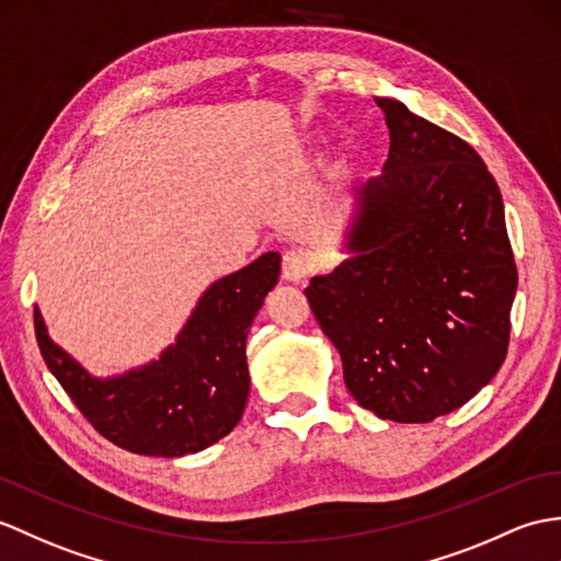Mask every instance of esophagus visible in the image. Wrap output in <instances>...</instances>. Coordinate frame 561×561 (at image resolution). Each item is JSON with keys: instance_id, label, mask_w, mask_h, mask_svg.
I'll return each mask as SVG.
<instances>
[{"instance_id": "34e87169", "label": "esophagus", "mask_w": 561, "mask_h": 561, "mask_svg": "<svg viewBox=\"0 0 561 561\" xmlns=\"http://www.w3.org/2000/svg\"><path fill=\"white\" fill-rule=\"evenodd\" d=\"M310 275V257L304 251H286L282 257V277L286 282H304Z\"/></svg>"}]
</instances>
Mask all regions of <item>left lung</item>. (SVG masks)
Listing matches in <instances>:
<instances>
[{
  "label": "left lung",
  "mask_w": 561,
  "mask_h": 561,
  "mask_svg": "<svg viewBox=\"0 0 561 561\" xmlns=\"http://www.w3.org/2000/svg\"><path fill=\"white\" fill-rule=\"evenodd\" d=\"M380 176L354 188L344 263L312 277V316L363 409L430 423L476 397L506 358L516 263L497 181L466 140L377 98Z\"/></svg>",
  "instance_id": "left-lung-1"
}]
</instances>
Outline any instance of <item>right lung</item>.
Returning a JSON list of instances; mask_svg holds the SVG:
<instances>
[{"mask_svg":"<svg viewBox=\"0 0 561 561\" xmlns=\"http://www.w3.org/2000/svg\"><path fill=\"white\" fill-rule=\"evenodd\" d=\"M279 253L210 284L160 360L124 375H90L49 340L35 308V336L49 373L102 437L146 457L203 451L241 421L251 392L245 336L279 279Z\"/></svg>","mask_w":561,"mask_h":561,"instance_id":"1","label":"right lung"}]
</instances>
